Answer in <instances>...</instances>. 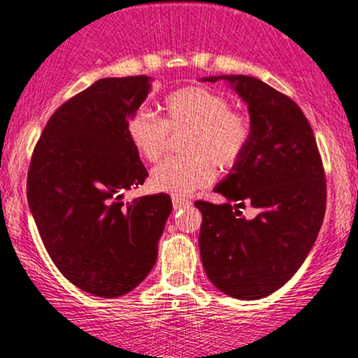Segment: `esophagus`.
Returning <instances> with one entry per match:
<instances>
[{"label": "esophagus", "instance_id": "1", "mask_svg": "<svg viewBox=\"0 0 358 358\" xmlns=\"http://www.w3.org/2000/svg\"><path fill=\"white\" fill-rule=\"evenodd\" d=\"M171 203H173L175 209H182V208L192 206V201H188V199H185L182 196H173V198H171Z\"/></svg>", "mask_w": 358, "mask_h": 358}]
</instances>
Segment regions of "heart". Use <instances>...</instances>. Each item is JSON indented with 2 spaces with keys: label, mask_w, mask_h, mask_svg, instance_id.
<instances>
[{
  "label": "heart",
  "mask_w": 358,
  "mask_h": 358,
  "mask_svg": "<svg viewBox=\"0 0 358 358\" xmlns=\"http://www.w3.org/2000/svg\"><path fill=\"white\" fill-rule=\"evenodd\" d=\"M160 113L162 121L141 109L126 122L131 144L147 162L165 154L169 131L188 129L182 141L185 157L165 160L152 170L150 183L157 192L183 196L206 187L216 176L214 166L232 169L250 142L249 117L231 111L224 94L201 85L170 93L160 103Z\"/></svg>",
  "instance_id": "1"
}]
</instances>
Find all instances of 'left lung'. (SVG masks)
Masks as SVG:
<instances>
[{"label":"left lung","mask_w":358,"mask_h":358,"mask_svg":"<svg viewBox=\"0 0 358 358\" xmlns=\"http://www.w3.org/2000/svg\"><path fill=\"white\" fill-rule=\"evenodd\" d=\"M217 80L247 104L252 134L242 159L214 187L227 201L194 203L203 214L199 254L214 287L247 301L282 288L306 260L326 213V180L311 126L293 99L254 76L201 82ZM245 203L259 209L254 220L241 214Z\"/></svg>","instance_id":"left-lung-1"}]
</instances>
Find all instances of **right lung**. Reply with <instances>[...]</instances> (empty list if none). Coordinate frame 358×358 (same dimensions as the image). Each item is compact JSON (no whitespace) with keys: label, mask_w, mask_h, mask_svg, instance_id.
Instances as JSON below:
<instances>
[{"label":"right lung","mask_w":358,"mask_h":358,"mask_svg":"<svg viewBox=\"0 0 358 358\" xmlns=\"http://www.w3.org/2000/svg\"><path fill=\"white\" fill-rule=\"evenodd\" d=\"M147 75L101 78L47 122L27 173V203L52 262L93 296L129 293L154 268L169 194L124 201L149 176L126 122L150 93Z\"/></svg>","instance_id":"add662e5"}]
</instances>
